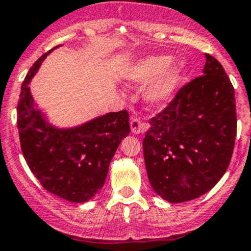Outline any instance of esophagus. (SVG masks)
Returning a JSON list of instances; mask_svg holds the SVG:
<instances>
[{
	"label": "esophagus",
	"mask_w": 251,
	"mask_h": 251,
	"mask_svg": "<svg viewBox=\"0 0 251 251\" xmlns=\"http://www.w3.org/2000/svg\"><path fill=\"white\" fill-rule=\"evenodd\" d=\"M130 124V130H132L133 134H139V133H144L148 129L147 124L142 123L139 118H132L129 122Z\"/></svg>",
	"instance_id": "34e87169"
}]
</instances>
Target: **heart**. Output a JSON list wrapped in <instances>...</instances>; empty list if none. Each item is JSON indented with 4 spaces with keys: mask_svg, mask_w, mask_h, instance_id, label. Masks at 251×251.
Returning <instances> with one entry per match:
<instances>
[{
    "mask_svg": "<svg viewBox=\"0 0 251 251\" xmlns=\"http://www.w3.org/2000/svg\"><path fill=\"white\" fill-rule=\"evenodd\" d=\"M171 55H151L133 64L124 75L129 85H143L150 82L144 90L145 102L151 106L166 104L175 94L181 77L186 70V63L178 60L173 63Z\"/></svg>",
    "mask_w": 251,
    "mask_h": 251,
    "instance_id": "heart-1",
    "label": "heart"
}]
</instances>
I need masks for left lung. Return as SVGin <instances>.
<instances>
[{"mask_svg":"<svg viewBox=\"0 0 251 251\" xmlns=\"http://www.w3.org/2000/svg\"><path fill=\"white\" fill-rule=\"evenodd\" d=\"M202 73L150 119L143 142L150 185L170 203L199 199L212 190L226 174L234 149V87L209 54Z\"/></svg>","mask_w":251,"mask_h":251,"instance_id":"obj_1","label":"left lung"}]
</instances>
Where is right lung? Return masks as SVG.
<instances>
[{"mask_svg": "<svg viewBox=\"0 0 251 251\" xmlns=\"http://www.w3.org/2000/svg\"><path fill=\"white\" fill-rule=\"evenodd\" d=\"M54 49L33 64L21 87L17 106L21 148L30 171L45 190L69 202L83 203L104 185L112 157L130 132L129 119L127 111H121L74 127L50 123L34 102L29 85Z\"/></svg>", "mask_w": 251, "mask_h": 251, "instance_id": "1", "label": "right lung"}]
</instances>
